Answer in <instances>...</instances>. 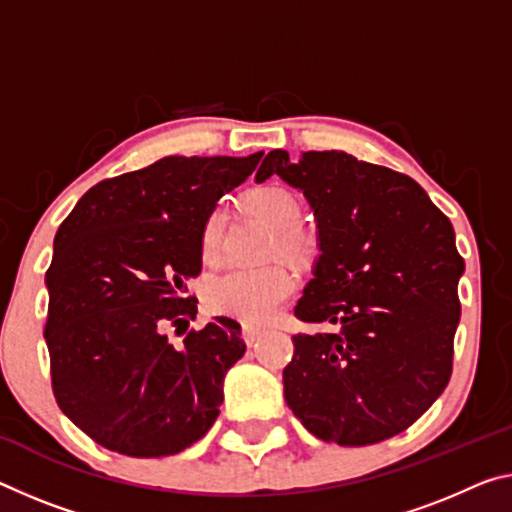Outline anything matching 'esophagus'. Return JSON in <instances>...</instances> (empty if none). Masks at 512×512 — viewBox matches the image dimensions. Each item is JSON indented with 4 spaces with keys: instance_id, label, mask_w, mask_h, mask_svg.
<instances>
[{
    "instance_id": "esophagus-1",
    "label": "esophagus",
    "mask_w": 512,
    "mask_h": 512,
    "mask_svg": "<svg viewBox=\"0 0 512 512\" xmlns=\"http://www.w3.org/2000/svg\"><path fill=\"white\" fill-rule=\"evenodd\" d=\"M262 332H264V328H259V326H243V339H246V344H255Z\"/></svg>"
}]
</instances>
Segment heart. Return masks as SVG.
Returning <instances> with one entry per match:
<instances>
[{
    "instance_id": "b5f03b06",
    "label": "heart",
    "mask_w": 512,
    "mask_h": 512,
    "mask_svg": "<svg viewBox=\"0 0 512 512\" xmlns=\"http://www.w3.org/2000/svg\"><path fill=\"white\" fill-rule=\"evenodd\" d=\"M246 207L257 218L273 227L275 241L271 250L289 257L291 262H307L316 250V239L300 223L303 207L294 193L282 186H259L246 196ZM225 216L221 209H214L205 218L200 232V250L205 259H216L221 248ZM294 275L287 266L269 264L259 269H232L207 287V305L216 314L234 316V319L259 323L285 303L294 291Z\"/></svg>"
}]
</instances>
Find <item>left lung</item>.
<instances>
[{
	"mask_svg": "<svg viewBox=\"0 0 512 512\" xmlns=\"http://www.w3.org/2000/svg\"><path fill=\"white\" fill-rule=\"evenodd\" d=\"M278 175L310 202L319 257L294 314L285 401L307 431L339 446L403 433L449 385L460 321L449 218L412 177L346 152L273 150L255 180Z\"/></svg>",
	"mask_w": 512,
	"mask_h": 512,
	"instance_id": "obj_1",
	"label": "left lung"
}]
</instances>
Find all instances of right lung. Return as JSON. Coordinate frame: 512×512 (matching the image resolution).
<instances>
[{"label":"right lung","mask_w":512,"mask_h":512,"mask_svg":"<svg viewBox=\"0 0 512 512\" xmlns=\"http://www.w3.org/2000/svg\"><path fill=\"white\" fill-rule=\"evenodd\" d=\"M262 154L164 157L111 177L56 232L45 273L52 389L104 449L173 456L221 412L223 378L246 344L227 316L186 332L198 312L186 282L202 269V223ZM168 327L185 335L182 347L169 344Z\"/></svg>","instance_id":"right-lung-1"}]
</instances>
